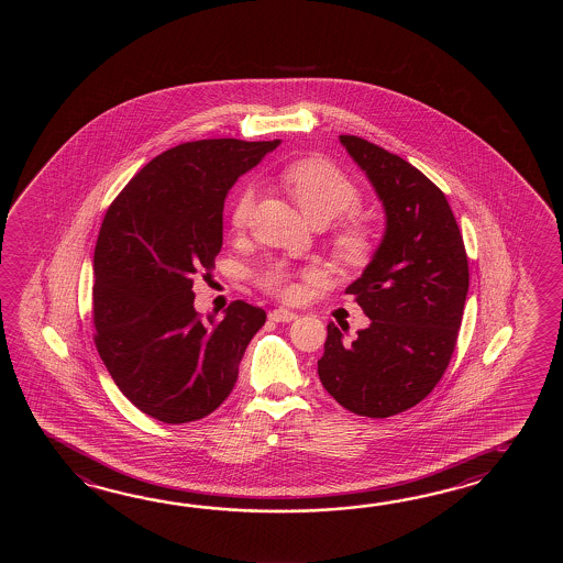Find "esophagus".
<instances>
[{"instance_id": "34e87169", "label": "esophagus", "mask_w": 563, "mask_h": 563, "mask_svg": "<svg viewBox=\"0 0 563 563\" xmlns=\"http://www.w3.org/2000/svg\"><path fill=\"white\" fill-rule=\"evenodd\" d=\"M298 318L296 311L286 310V308H277V310L269 311V320L277 323L294 322Z\"/></svg>"}]
</instances>
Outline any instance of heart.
<instances>
[{"label":"heart","mask_w":563,"mask_h":563,"mask_svg":"<svg viewBox=\"0 0 563 563\" xmlns=\"http://www.w3.org/2000/svg\"><path fill=\"white\" fill-rule=\"evenodd\" d=\"M279 180L301 213L316 228H325L335 219L360 205V189L344 170L323 158H301L289 163ZM255 203V187L243 185L231 205V228L241 231L247 225ZM335 257L346 265H364L376 247V235L371 225L352 221L334 233ZM318 277L313 267H296L287 262H272L257 272V284L279 298H296L299 279L311 282Z\"/></svg>","instance_id":"heart-1"}]
</instances>
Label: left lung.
Returning <instances> with one entry per match:
<instances>
[{"instance_id": "obj_1", "label": "left lung", "mask_w": 563, "mask_h": 563, "mask_svg": "<svg viewBox=\"0 0 563 563\" xmlns=\"http://www.w3.org/2000/svg\"><path fill=\"white\" fill-rule=\"evenodd\" d=\"M340 143L383 201L386 229L346 287L371 325L344 344L328 323L318 374L350 412L386 419L419 405L443 378L467 299V253L444 192L419 168L360 136L342 134Z\"/></svg>"}]
</instances>
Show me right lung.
Here are the masks:
<instances>
[{"label":"right lung","mask_w":563,"mask_h":563,"mask_svg":"<svg viewBox=\"0 0 563 563\" xmlns=\"http://www.w3.org/2000/svg\"><path fill=\"white\" fill-rule=\"evenodd\" d=\"M279 141L209 139L155 156L108 207L95 250V342L120 393L144 415L183 424L233 390L265 311L233 301L203 320L192 276L223 245L229 189Z\"/></svg>","instance_id":"obj_1"}]
</instances>
